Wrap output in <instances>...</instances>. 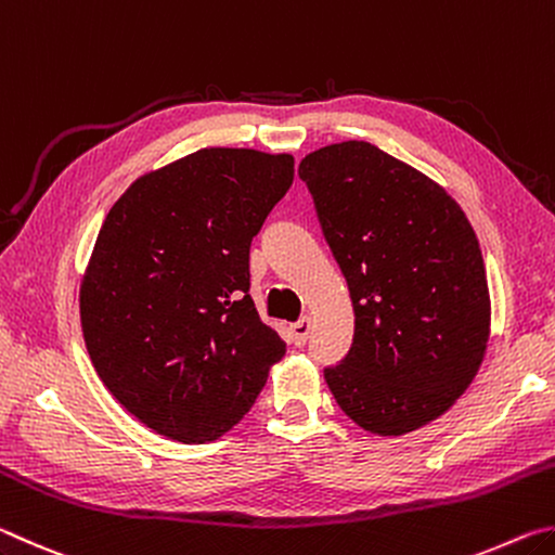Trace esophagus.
Segmentation results:
<instances>
[{
	"label": "esophagus",
	"instance_id": "obj_1",
	"mask_svg": "<svg viewBox=\"0 0 555 555\" xmlns=\"http://www.w3.org/2000/svg\"><path fill=\"white\" fill-rule=\"evenodd\" d=\"M308 333H311V318H300V321L291 325V337H294V345L298 347L306 345Z\"/></svg>",
	"mask_w": 555,
	"mask_h": 555
}]
</instances>
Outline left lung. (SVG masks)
Instances as JSON below:
<instances>
[{
    "mask_svg": "<svg viewBox=\"0 0 555 555\" xmlns=\"http://www.w3.org/2000/svg\"><path fill=\"white\" fill-rule=\"evenodd\" d=\"M350 288L354 340L325 370L357 426L403 436L473 384L490 343L480 242L443 185L370 142H340L298 166Z\"/></svg>",
    "mask_w": 555,
    "mask_h": 555,
    "instance_id": "left-lung-1",
    "label": "left lung"
}]
</instances>
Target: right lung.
Wrapping results in <instances>:
<instances>
[{
	"label": "right lung",
	"mask_w": 555,
	"mask_h": 555,
	"mask_svg": "<svg viewBox=\"0 0 555 555\" xmlns=\"http://www.w3.org/2000/svg\"><path fill=\"white\" fill-rule=\"evenodd\" d=\"M294 183V156L208 146L131 183L80 279L98 377L181 443L237 426L286 343L249 296V244Z\"/></svg>",
	"instance_id": "1"
}]
</instances>
